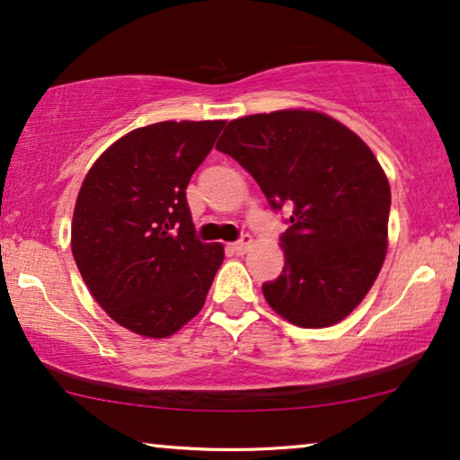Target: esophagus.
<instances>
[{
    "label": "esophagus",
    "mask_w": 460,
    "mask_h": 460,
    "mask_svg": "<svg viewBox=\"0 0 460 460\" xmlns=\"http://www.w3.org/2000/svg\"><path fill=\"white\" fill-rule=\"evenodd\" d=\"M251 243H253V238H251L249 234H243V236H241V241H236V243H232V244H230L232 253H236V255H244V253H247V251H249Z\"/></svg>",
    "instance_id": "obj_1"
}]
</instances>
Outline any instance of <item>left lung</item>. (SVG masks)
I'll use <instances>...</instances> for the list:
<instances>
[{
    "instance_id": "1",
    "label": "left lung",
    "mask_w": 460,
    "mask_h": 460,
    "mask_svg": "<svg viewBox=\"0 0 460 460\" xmlns=\"http://www.w3.org/2000/svg\"><path fill=\"white\" fill-rule=\"evenodd\" d=\"M270 207L291 209L285 268L263 282L270 307L304 329L337 324L367 297L387 253L389 181L354 131L316 111L234 119L216 144Z\"/></svg>"
}]
</instances>
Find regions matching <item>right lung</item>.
<instances>
[{
    "mask_svg": "<svg viewBox=\"0 0 460 460\" xmlns=\"http://www.w3.org/2000/svg\"><path fill=\"white\" fill-rule=\"evenodd\" d=\"M226 121L137 128L100 155L75 203L71 247L100 307L125 329L165 339L205 304L224 261L200 243L186 188Z\"/></svg>",
    "mask_w": 460,
    "mask_h": 460,
    "instance_id": "1",
    "label": "right lung"
}]
</instances>
